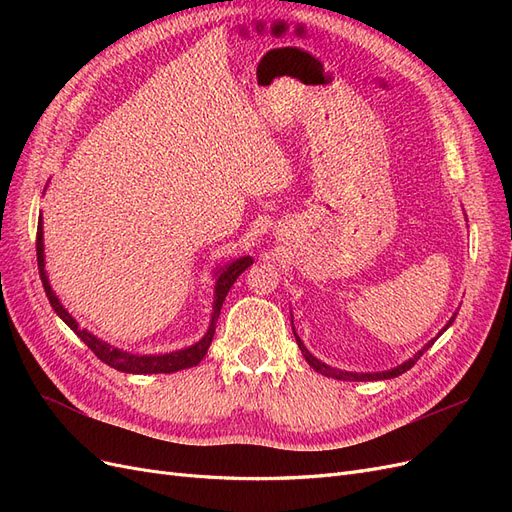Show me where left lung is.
I'll return each instance as SVG.
<instances>
[{"instance_id": "obj_1", "label": "left lung", "mask_w": 512, "mask_h": 512, "mask_svg": "<svg viewBox=\"0 0 512 512\" xmlns=\"http://www.w3.org/2000/svg\"><path fill=\"white\" fill-rule=\"evenodd\" d=\"M455 316H457V314H455ZM455 316H453L451 320H448V324H446V327L438 333V337H440L448 327H451L453 320H455ZM294 337H297V344H299V348H301V352H303V356H305V361L309 363V367H314V369L318 371V374H322V376H329V378H335V380H348V382H367V380H389V378H397V376L404 374V371H408V369H410L418 359H421V356H423V354L433 346V342H436V339H438V337H436V339H431V342H429V344H425L421 350H418V352L412 356V359H408L406 363H401V365H397V367H393V369H386V371H371V374H367V371L363 374V371H361V374H356V371L337 369V367H331V365H327V363L318 361L316 356L305 348V344L301 342L297 333H294Z\"/></svg>"}]
</instances>
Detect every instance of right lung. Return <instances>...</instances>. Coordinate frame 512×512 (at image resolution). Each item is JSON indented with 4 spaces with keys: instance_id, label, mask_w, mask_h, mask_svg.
Returning a JSON list of instances; mask_svg holds the SVG:
<instances>
[{
    "instance_id": "obj_1",
    "label": "right lung",
    "mask_w": 512,
    "mask_h": 512,
    "mask_svg": "<svg viewBox=\"0 0 512 512\" xmlns=\"http://www.w3.org/2000/svg\"><path fill=\"white\" fill-rule=\"evenodd\" d=\"M36 254H38V271H40V280L44 286L46 297H49L51 307L55 309V314L64 320L68 327L79 335L83 342L87 344V348H91L98 359L106 365H111L117 371H123V374H173V371H181L198 365L203 361V356L207 354L211 339L215 333V322L220 318V309L222 303L226 299V294L230 290V286L237 282V277L252 265L250 256H241L237 260L228 262L220 271H218V282H215V297H213V314H211V322L209 329L203 335L200 342H196L190 348H183L177 352H166V354H132L126 350H119L111 344L102 342L96 335H91L87 329H81L79 322L72 318V314H68V309L59 303V299L55 297V292L49 284V277H46V269H44V243H42V218L38 220V235H36Z\"/></svg>"
}]
</instances>
